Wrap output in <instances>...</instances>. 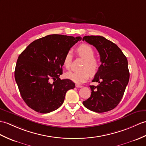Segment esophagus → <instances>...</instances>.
Instances as JSON below:
<instances>
[{"label": "esophagus", "mask_w": 146, "mask_h": 146, "mask_svg": "<svg viewBox=\"0 0 146 146\" xmlns=\"http://www.w3.org/2000/svg\"><path fill=\"white\" fill-rule=\"evenodd\" d=\"M75 86H76V88H82V87H83L82 86L80 85V84H75Z\"/></svg>", "instance_id": "esophagus-1"}]
</instances>
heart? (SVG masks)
Instances as JSON below:
<instances>
[{
    "mask_svg": "<svg viewBox=\"0 0 146 146\" xmlns=\"http://www.w3.org/2000/svg\"><path fill=\"white\" fill-rule=\"evenodd\" d=\"M78 55L84 59L81 71H70L65 73L66 78L73 82L80 84L84 83L89 79L91 74H95L100 69V61L94 57V51L90 45L87 44H81L77 48ZM72 62V53L68 52L63 58V64L66 69H69Z\"/></svg>",
    "mask_w": 146,
    "mask_h": 146,
    "instance_id": "heart-1",
    "label": "heart"
}]
</instances>
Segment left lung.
Masks as SVG:
<instances>
[{"mask_svg": "<svg viewBox=\"0 0 146 146\" xmlns=\"http://www.w3.org/2000/svg\"><path fill=\"white\" fill-rule=\"evenodd\" d=\"M93 45L100 55L101 65L90 86L91 96L83 102L87 109L96 113L113 110L119 103L129 80L127 58L116 44L101 36H84L83 41Z\"/></svg>", "mask_w": 146, "mask_h": 146, "instance_id": "obj_1", "label": "left lung"}]
</instances>
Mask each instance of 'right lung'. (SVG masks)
<instances>
[{
  "label": "right lung",
  "mask_w": 146,
  "mask_h": 146,
  "mask_svg": "<svg viewBox=\"0 0 146 146\" xmlns=\"http://www.w3.org/2000/svg\"><path fill=\"white\" fill-rule=\"evenodd\" d=\"M81 40L80 36L47 35L32 42L19 56L15 79L31 109L40 113L55 111L63 103L67 91L75 87L72 80L59 76L66 53Z\"/></svg>",
  "instance_id": "add662e5"
}]
</instances>
